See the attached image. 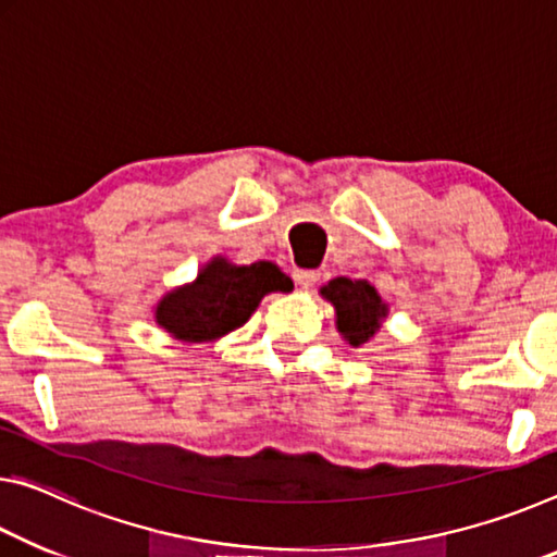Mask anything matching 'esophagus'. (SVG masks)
Returning <instances> with one entry per match:
<instances>
[{"label": "esophagus", "mask_w": 557, "mask_h": 557, "mask_svg": "<svg viewBox=\"0 0 557 557\" xmlns=\"http://www.w3.org/2000/svg\"><path fill=\"white\" fill-rule=\"evenodd\" d=\"M294 278L300 288H313L318 281H321V273L313 269H298V271H294Z\"/></svg>", "instance_id": "1"}]
</instances>
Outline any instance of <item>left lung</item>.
<instances>
[{
  "label": "left lung",
  "mask_w": 557,
  "mask_h": 557,
  "mask_svg": "<svg viewBox=\"0 0 557 557\" xmlns=\"http://www.w3.org/2000/svg\"><path fill=\"white\" fill-rule=\"evenodd\" d=\"M321 296L335 306V325L355 348L375 338L387 315V304H382L375 286H370L368 281L338 276L327 281V286L321 288Z\"/></svg>",
  "instance_id": "1"
}]
</instances>
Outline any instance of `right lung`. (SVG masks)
Here are the masks:
<instances>
[{
    "label": "right lung",
    "instance_id": "right-lung-1",
    "mask_svg": "<svg viewBox=\"0 0 557 557\" xmlns=\"http://www.w3.org/2000/svg\"><path fill=\"white\" fill-rule=\"evenodd\" d=\"M290 278L276 263L257 261L236 267L214 257L193 284L180 286L154 308L158 325L182 343H207L236 331L271 290H288Z\"/></svg>",
    "mask_w": 557,
    "mask_h": 557
}]
</instances>
